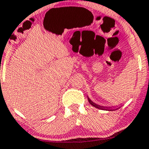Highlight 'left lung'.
<instances>
[{
	"label": "left lung",
	"mask_w": 149,
	"mask_h": 149,
	"mask_svg": "<svg viewBox=\"0 0 149 149\" xmlns=\"http://www.w3.org/2000/svg\"><path fill=\"white\" fill-rule=\"evenodd\" d=\"M88 101H89V102H90V104H91V105H93V106L95 107L98 108V109H105V107H103L99 106V105H97V104H94V103L93 102V101H90V100L89 99V98H88Z\"/></svg>",
	"instance_id": "left-lung-1"
}]
</instances>
